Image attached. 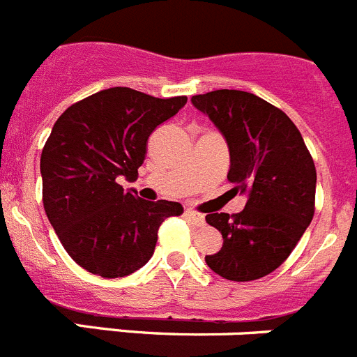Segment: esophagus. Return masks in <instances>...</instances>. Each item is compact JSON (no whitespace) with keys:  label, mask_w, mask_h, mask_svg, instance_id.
<instances>
[{"label":"esophagus","mask_w":357,"mask_h":357,"mask_svg":"<svg viewBox=\"0 0 357 357\" xmlns=\"http://www.w3.org/2000/svg\"><path fill=\"white\" fill-rule=\"evenodd\" d=\"M185 215H188V218L191 219V223L196 225V227H202V225L205 223L204 214H200V212L192 211V208H188V211H185Z\"/></svg>","instance_id":"esophagus-1"}]
</instances>
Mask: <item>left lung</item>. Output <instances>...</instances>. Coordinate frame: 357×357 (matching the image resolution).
<instances>
[{
    "mask_svg": "<svg viewBox=\"0 0 357 357\" xmlns=\"http://www.w3.org/2000/svg\"><path fill=\"white\" fill-rule=\"evenodd\" d=\"M230 149L228 181L248 192L244 211L205 215L223 235L207 266L230 281H253L289 258L315 214L317 172L296 123L280 107L243 90L192 97Z\"/></svg>",
    "mask_w": 357,
    "mask_h": 357,
    "instance_id": "1",
    "label": "left lung"
}]
</instances>
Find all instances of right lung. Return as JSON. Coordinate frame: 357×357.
<instances>
[{"label":"right lung","instance_id":"right-lung-1","mask_svg":"<svg viewBox=\"0 0 357 357\" xmlns=\"http://www.w3.org/2000/svg\"><path fill=\"white\" fill-rule=\"evenodd\" d=\"M188 97L157 99L114 86L72 104L56 120L40 155L42 202L65 251L102 278H123L152 258L176 202H149L123 191L138 178L149 136L185 106Z\"/></svg>","mask_w":357,"mask_h":357}]
</instances>
